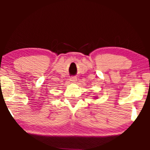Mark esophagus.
Listing matches in <instances>:
<instances>
[{"instance_id":"obj_1","label":"esophagus","mask_w":150,"mask_h":150,"mask_svg":"<svg viewBox=\"0 0 150 150\" xmlns=\"http://www.w3.org/2000/svg\"><path fill=\"white\" fill-rule=\"evenodd\" d=\"M69 80H70L71 82H75V81H76L77 79H76V77H75V76H71V77H70V79Z\"/></svg>"}]
</instances>
